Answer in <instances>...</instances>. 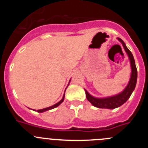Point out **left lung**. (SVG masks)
<instances>
[{
	"label": "left lung",
	"instance_id": "left-lung-1",
	"mask_svg": "<svg viewBox=\"0 0 148 148\" xmlns=\"http://www.w3.org/2000/svg\"><path fill=\"white\" fill-rule=\"evenodd\" d=\"M117 39L121 43L123 47L125 49L128 58H129V60H130V66H131V75H130V80H129V82H128L126 87L121 92L116 94V95H112V96H108V97H94L92 95H90L87 90L84 89L87 99L95 108H106V109H115V108H119V107L122 105L123 104H125L127 101L128 100V99L130 97L132 92H133V90L135 89L136 85L137 70L136 66L135 60H134V58H133V54L128 49L125 43L121 38H117Z\"/></svg>",
	"mask_w": 148,
	"mask_h": 148
}]
</instances>
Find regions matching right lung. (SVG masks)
Instances as JSON below:
<instances>
[{
  "label": "right lung",
  "instance_id": "obj_1",
  "mask_svg": "<svg viewBox=\"0 0 148 148\" xmlns=\"http://www.w3.org/2000/svg\"><path fill=\"white\" fill-rule=\"evenodd\" d=\"M70 81H71V79H70ZM68 85H69V84H68ZM65 90H66V89H65ZM64 96H65V92H64V95H63L62 99H61V100L60 101H58V103H56V104H55L54 105L51 106V107H49V108H44V109H41V110H38L37 112H38V113H44V112H45V111L49 110L54 109V108H57L58 106H59L60 104H61V103H62L63 101H64ZM33 110L36 111V110Z\"/></svg>",
  "mask_w": 148,
  "mask_h": 148
}]
</instances>
